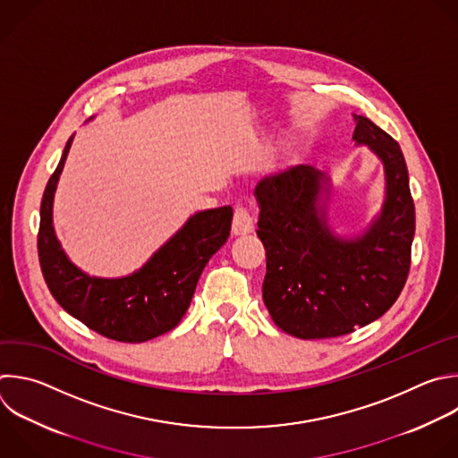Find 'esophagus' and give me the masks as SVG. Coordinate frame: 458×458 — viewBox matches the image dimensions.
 I'll list each match as a JSON object with an SVG mask.
<instances>
[{
	"mask_svg": "<svg viewBox=\"0 0 458 458\" xmlns=\"http://www.w3.org/2000/svg\"><path fill=\"white\" fill-rule=\"evenodd\" d=\"M253 232V217L248 208L237 207L233 212V221H232V233L233 235H246Z\"/></svg>",
	"mask_w": 458,
	"mask_h": 458,
	"instance_id": "esophagus-1",
	"label": "esophagus"
}]
</instances>
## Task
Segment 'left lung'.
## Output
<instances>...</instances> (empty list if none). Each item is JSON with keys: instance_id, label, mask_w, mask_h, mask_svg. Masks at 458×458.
Returning <instances> with one entry per match:
<instances>
[{"instance_id": "obj_1", "label": "left lung", "mask_w": 458, "mask_h": 458, "mask_svg": "<svg viewBox=\"0 0 458 458\" xmlns=\"http://www.w3.org/2000/svg\"><path fill=\"white\" fill-rule=\"evenodd\" d=\"M356 143L369 145L386 174L381 216L352 241L338 239L318 212L327 176L296 165L264 178L257 235L266 248L262 298L284 333L301 340L336 338L383 317L401 294L411 262L415 207L399 143L354 114Z\"/></svg>"}]
</instances>
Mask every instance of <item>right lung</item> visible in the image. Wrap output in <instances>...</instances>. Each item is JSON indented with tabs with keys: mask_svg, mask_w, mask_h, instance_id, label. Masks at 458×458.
Returning a JSON list of instances; mask_svg holds the SVG:
<instances>
[{
	"mask_svg": "<svg viewBox=\"0 0 458 458\" xmlns=\"http://www.w3.org/2000/svg\"><path fill=\"white\" fill-rule=\"evenodd\" d=\"M73 136L50 176L38 233L45 282L59 306L91 331L116 342L141 344L174 329L187 313L201 271L226 242L232 207L205 210L164 244L131 276L97 278L75 267L55 239L52 226L54 192Z\"/></svg>",
	"mask_w": 458,
	"mask_h": 458,
	"instance_id": "obj_1",
	"label": "right lung"
}]
</instances>
